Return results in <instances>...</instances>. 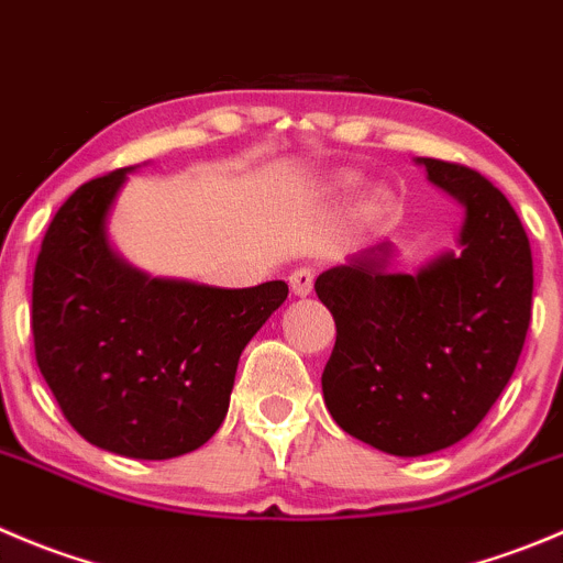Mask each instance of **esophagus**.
I'll return each instance as SVG.
<instances>
[{
    "mask_svg": "<svg viewBox=\"0 0 563 563\" xmlns=\"http://www.w3.org/2000/svg\"><path fill=\"white\" fill-rule=\"evenodd\" d=\"M290 287H292V292H296V296H309V292H312V287H314V271L312 267H296V271L290 273Z\"/></svg>",
    "mask_w": 563,
    "mask_h": 563,
    "instance_id": "34e87169",
    "label": "esophagus"
}]
</instances>
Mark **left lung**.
<instances>
[{"label":"left lung","instance_id":"1","mask_svg":"<svg viewBox=\"0 0 563 563\" xmlns=\"http://www.w3.org/2000/svg\"><path fill=\"white\" fill-rule=\"evenodd\" d=\"M428 179L467 210L459 254L387 273L389 245L320 273L336 342L325 409L342 431L393 456L456 445L486 417L526 345L533 301L528 234L478 170L422 157Z\"/></svg>","mask_w":563,"mask_h":563}]
</instances>
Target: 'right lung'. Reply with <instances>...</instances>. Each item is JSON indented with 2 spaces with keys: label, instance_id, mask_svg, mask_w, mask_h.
<instances>
[{
  "label": "right lung",
  "instance_id": "obj_1",
  "mask_svg": "<svg viewBox=\"0 0 563 563\" xmlns=\"http://www.w3.org/2000/svg\"><path fill=\"white\" fill-rule=\"evenodd\" d=\"M126 174L85 181L52 218L32 276V342L79 437L118 456L174 459L221 428L240 353L290 290L148 278L118 260L104 218Z\"/></svg>",
  "mask_w": 563,
  "mask_h": 563
}]
</instances>
